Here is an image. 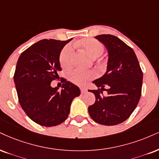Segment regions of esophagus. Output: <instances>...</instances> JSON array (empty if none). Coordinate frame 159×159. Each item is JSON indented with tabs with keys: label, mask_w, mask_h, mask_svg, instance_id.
Returning a JSON list of instances; mask_svg holds the SVG:
<instances>
[{
	"label": "esophagus",
	"mask_w": 159,
	"mask_h": 159,
	"mask_svg": "<svg viewBox=\"0 0 159 159\" xmlns=\"http://www.w3.org/2000/svg\"><path fill=\"white\" fill-rule=\"evenodd\" d=\"M80 91H81V93H85L87 92V89H85V88H80Z\"/></svg>",
	"instance_id": "34e87169"
}]
</instances>
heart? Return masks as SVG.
<instances>
[{
  "instance_id": "1",
  "label": "heart",
  "mask_w": 159,
  "mask_h": 159,
  "mask_svg": "<svg viewBox=\"0 0 159 159\" xmlns=\"http://www.w3.org/2000/svg\"><path fill=\"white\" fill-rule=\"evenodd\" d=\"M76 45L81 47L91 58H97L101 56L105 50L103 44L99 40L93 38L80 40L76 43ZM72 55L73 48L70 45H67L62 48L60 55V62L62 67L68 68L71 66ZM94 76L95 74L93 71L76 69L70 72L68 77L70 81L76 85H84Z\"/></svg>"
}]
</instances>
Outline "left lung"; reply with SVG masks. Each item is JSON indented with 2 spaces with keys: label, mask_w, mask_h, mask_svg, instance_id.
<instances>
[{
  "label": "left lung",
  "mask_w": 159,
  "mask_h": 159,
  "mask_svg": "<svg viewBox=\"0 0 159 159\" xmlns=\"http://www.w3.org/2000/svg\"><path fill=\"white\" fill-rule=\"evenodd\" d=\"M108 52L105 74L93 83L97 90H89L96 97L89 107L93 121L103 125L120 124L130 117L138 105L142 93L143 73L132 48L111 34L95 37ZM107 87V89L105 88ZM103 90L108 96L102 97Z\"/></svg>",
  "instance_id": "obj_1"
}]
</instances>
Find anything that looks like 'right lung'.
Wrapping results in <instances>:
<instances>
[{
    "instance_id": "1",
    "label": "right lung",
    "mask_w": 159,
    "mask_h": 159,
    "mask_svg": "<svg viewBox=\"0 0 159 159\" xmlns=\"http://www.w3.org/2000/svg\"><path fill=\"white\" fill-rule=\"evenodd\" d=\"M71 40H41L25 50L17 60L14 82L20 105L29 118L42 126L63 122L72 100L80 95L79 88L65 79L61 91L51 86L62 70L60 52Z\"/></svg>"
}]
</instances>
